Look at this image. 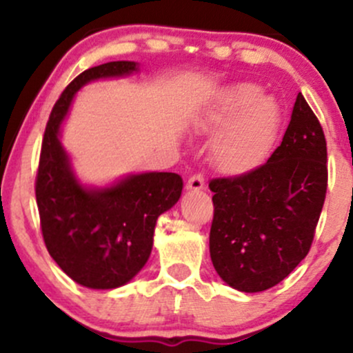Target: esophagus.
Listing matches in <instances>:
<instances>
[{
  "instance_id": "esophagus-1",
  "label": "esophagus",
  "mask_w": 353,
  "mask_h": 353,
  "mask_svg": "<svg viewBox=\"0 0 353 353\" xmlns=\"http://www.w3.org/2000/svg\"><path fill=\"white\" fill-rule=\"evenodd\" d=\"M204 185H205L204 177H202L201 174H194L192 177H189L188 184H185V189H188V190H194V192H197V190L204 189Z\"/></svg>"
}]
</instances>
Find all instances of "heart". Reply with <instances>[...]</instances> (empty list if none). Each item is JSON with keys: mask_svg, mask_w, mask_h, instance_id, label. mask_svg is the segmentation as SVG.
<instances>
[{"mask_svg": "<svg viewBox=\"0 0 353 353\" xmlns=\"http://www.w3.org/2000/svg\"><path fill=\"white\" fill-rule=\"evenodd\" d=\"M281 123L277 101L254 83L222 88L194 119L197 131L214 134V164L232 176L254 171L264 163L277 141Z\"/></svg>", "mask_w": 353, "mask_h": 353, "instance_id": "b5f03b06", "label": "heart"}]
</instances>
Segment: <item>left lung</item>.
<instances>
[{
  "label": "left lung",
  "mask_w": 353,
  "mask_h": 353,
  "mask_svg": "<svg viewBox=\"0 0 353 353\" xmlns=\"http://www.w3.org/2000/svg\"><path fill=\"white\" fill-rule=\"evenodd\" d=\"M209 188V250L219 277L247 294L282 282L309 254L327 192L325 136L301 92L267 163Z\"/></svg>",
  "instance_id": "left-lung-1"
}]
</instances>
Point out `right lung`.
Segmentation results:
<instances>
[{"instance_id":"1","label":"right lung","mask_w":353,"mask_h":353,"mask_svg":"<svg viewBox=\"0 0 353 353\" xmlns=\"http://www.w3.org/2000/svg\"><path fill=\"white\" fill-rule=\"evenodd\" d=\"M136 72V61H111L81 72L54 104L44 131L36 177L44 244L61 270L88 289H117L141 272L151 255L157 217L176 205L184 185L174 172L86 184L61 143L63 123L81 88Z\"/></svg>"}]
</instances>
